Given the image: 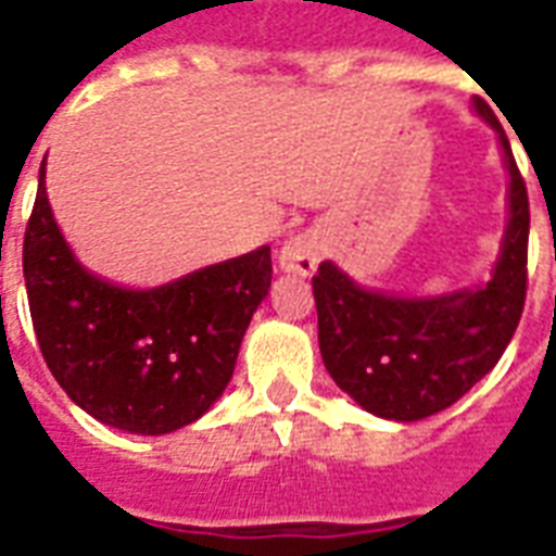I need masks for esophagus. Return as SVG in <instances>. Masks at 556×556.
Instances as JSON below:
<instances>
[{"label":"esophagus","mask_w":556,"mask_h":556,"mask_svg":"<svg viewBox=\"0 0 556 556\" xmlns=\"http://www.w3.org/2000/svg\"><path fill=\"white\" fill-rule=\"evenodd\" d=\"M323 256V244L317 236L300 233L291 236L282 251H279V268L286 274H294V277H312L317 270V262Z\"/></svg>","instance_id":"34e87169"}]
</instances>
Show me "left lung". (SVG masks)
<instances>
[{
    "mask_svg": "<svg viewBox=\"0 0 556 556\" xmlns=\"http://www.w3.org/2000/svg\"><path fill=\"white\" fill-rule=\"evenodd\" d=\"M476 112L500 132L508 167V227L488 286L406 300L366 291L331 262L312 279L323 364L366 413L421 421L456 404L500 364L519 326L528 291L526 181L484 100Z\"/></svg>",
    "mask_w": 556,
    "mask_h": 556,
    "instance_id": "1",
    "label": "left lung"
}]
</instances>
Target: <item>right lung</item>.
I'll return each instance as SVG.
<instances>
[{"instance_id":"right-lung-1","label":"right lung","mask_w":556,"mask_h":556,"mask_svg":"<svg viewBox=\"0 0 556 556\" xmlns=\"http://www.w3.org/2000/svg\"><path fill=\"white\" fill-rule=\"evenodd\" d=\"M22 270L39 352L65 395L115 430L164 435L201 418L233 378L244 331L268 296L270 248L150 291L112 286L74 260L42 164Z\"/></svg>"}]
</instances>
